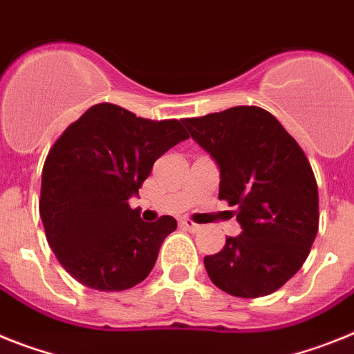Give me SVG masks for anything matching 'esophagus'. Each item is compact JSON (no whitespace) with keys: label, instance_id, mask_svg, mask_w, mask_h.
<instances>
[{"label":"esophagus","instance_id":"34e87169","mask_svg":"<svg viewBox=\"0 0 354 354\" xmlns=\"http://www.w3.org/2000/svg\"><path fill=\"white\" fill-rule=\"evenodd\" d=\"M180 225H183L184 229H188V231H192V232L201 231V225H197V223L192 222V220H189V218H183V220H180Z\"/></svg>","mask_w":354,"mask_h":354}]
</instances>
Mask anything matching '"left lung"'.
Wrapping results in <instances>:
<instances>
[{
  "label": "left lung",
  "instance_id": "8db88e82",
  "mask_svg": "<svg viewBox=\"0 0 354 354\" xmlns=\"http://www.w3.org/2000/svg\"><path fill=\"white\" fill-rule=\"evenodd\" d=\"M220 168L218 197L236 207L238 236L204 258L220 290L276 292L306 261L319 231V192L303 148L265 109L238 105L183 120Z\"/></svg>",
  "mask_w": 354,
  "mask_h": 354
}]
</instances>
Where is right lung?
<instances>
[{
  "mask_svg": "<svg viewBox=\"0 0 354 354\" xmlns=\"http://www.w3.org/2000/svg\"><path fill=\"white\" fill-rule=\"evenodd\" d=\"M177 120L152 122L98 104L62 132L42 168L41 213L59 263L100 292L136 286L150 274L174 216L145 222L129 206L153 162L188 140Z\"/></svg>",
  "mask_w": 354,
  "mask_h": 354,
  "instance_id": "1",
  "label": "right lung"
}]
</instances>
